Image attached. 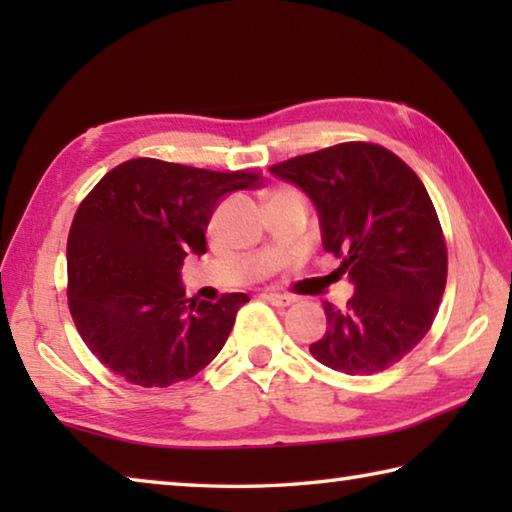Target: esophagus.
<instances>
[{"label": "esophagus", "mask_w": 512, "mask_h": 512, "mask_svg": "<svg viewBox=\"0 0 512 512\" xmlns=\"http://www.w3.org/2000/svg\"><path fill=\"white\" fill-rule=\"evenodd\" d=\"M268 305H273V307H289L291 305V298L289 296H280V293H264L262 296Z\"/></svg>", "instance_id": "obj_1"}]
</instances>
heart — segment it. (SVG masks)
<instances>
[{
  "mask_svg": "<svg viewBox=\"0 0 512 512\" xmlns=\"http://www.w3.org/2000/svg\"><path fill=\"white\" fill-rule=\"evenodd\" d=\"M273 198H302V196L298 189H293V187H277L271 194H268V201H273Z\"/></svg>",
  "mask_w": 512,
  "mask_h": 512,
  "instance_id": "1",
  "label": "heart"
}]
</instances>
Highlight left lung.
Wrapping results in <instances>:
<instances>
[{"instance_id":"8db88e82","label":"left lung","mask_w":512,"mask_h":512,"mask_svg":"<svg viewBox=\"0 0 512 512\" xmlns=\"http://www.w3.org/2000/svg\"><path fill=\"white\" fill-rule=\"evenodd\" d=\"M320 214L323 248L341 259L354 296L325 302L327 332L309 345L323 366L375 375L406 357L438 314L447 244L436 207L409 164L372 142H343L277 162Z\"/></svg>"}]
</instances>
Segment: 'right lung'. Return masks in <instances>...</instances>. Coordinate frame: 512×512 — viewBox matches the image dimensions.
Instances as JSON below:
<instances>
[{
    "label": "right lung",
    "mask_w": 512,
    "mask_h": 512,
    "mask_svg": "<svg viewBox=\"0 0 512 512\" xmlns=\"http://www.w3.org/2000/svg\"><path fill=\"white\" fill-rule=\"evenodd\" d=\"M259 171H210L133 158L108 171L74 214L67 305L83 343L128 384L164 388L221 352L246 293L185 298L180 266L207 250L223 194L257 187Z\"/></svg>",
    "instance_id": "1"
}]
</instances>
